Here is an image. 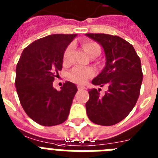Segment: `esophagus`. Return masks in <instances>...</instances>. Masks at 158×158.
I'll return each instance as SVG.
<instances>
[{
	"mask_svg": "<svg viewBox=\"0 0 158 158\" xmlns=\"http://www.w3.org/2000/svg\"><path fill=\"white\" fill-rule=\"evenodd\" d=\"M85 88H84V86H82V85H78V89L79 90H83V89H84Z\"/></svg>",
	"mask_w": 158,
	"mask_h": 158,
	"instance_id": "1",
	"label": "esophagus"
}]
</instances>
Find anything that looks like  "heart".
I'll return each instance as SVG.
<instances>
[{
  "label": "heart",
  "instance_id": "obj_1",
  "mask_svg": "<svg viewBox=\"0 0 158 158\" xmlns=\"http://www.w3.org/2000/svg\"><path fill=\"white\" fill-rule=\"evenodd\" d=\"M82 48L87 54L89 55L90 57H96L98 56L101 48L100 46L94 41L85 40L82 43ZM72 50V46H69L66 48V50L64 51V61H66L69 57V55ZM94 74L93 69L90 68H81V67H76L70 71L69 73V78L71 79L72 81L79 84H84L89 77H91Z\"/></svg>",
  "mask_w": 158,
  "mask_h": 158
}]
</instances>
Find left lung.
I'll return each mask as SVG.
<instances>
[{"mask_svg": "<svg viewBox=\"0 0 158 158\" xmlns=\"http://www.w3.org/2000/svg\"><path fill=\"white\" fill-rule=\"evenodd\" d=\"M85 35L102 47L106 64L92 84L108 90L103 96L100 90H89L86 111L89 120L97 125H113L127 116L135 107L143 81L140 58L127 41L105 33Z\"/></svg>", "mask_w": 158, "mask_h": 158, "instance_id": "left-lung-1", "label": "left lung"}]
</instances>
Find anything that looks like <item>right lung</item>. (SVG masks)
Returning a JSON list of instances; mask_svg holds the SVG:
<instances>
[{
	"label": "right lung",
	"instance_id": "obj_1",
	"mask_svg": "<svg viewBox=\"0 0 158 158\" xmlns=\"http://www.w3.org/2000/svg\"><path fill=\"white\" fill-rule=\"evenodd\" d=\"M77 34H52L34 41L23 51L16 65L15 87L22 107L41 125L64 122L76 85L67 81L57 91L53 81L62 69L63 56Z\"/></svg>",
	"mask_w": 158,
	"mask_h": 158
}]
</instances>
